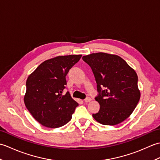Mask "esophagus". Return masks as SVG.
<instances>
[{"label":"esophagus","instance_id":"obj_1","mask_svg":"<svg viewBox=\"0 0 160 160\" xmlns=\"http://www.w3.org/2000/svg\"><path fill=\"white\" fill-rule=\"evenodd\" d=\"M91 100V99L90 97H87L85 99H84V102H89Z\"/></svg>","mask_w":160,"mask_h":160}]
</instances>
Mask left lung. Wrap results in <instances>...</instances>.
<instances>
[{
	"label": "left lung",
	"instance_id": "8db88e82",
	"mask_svg": "<svg viewBox=\"0 0 160 160\" xmlns=\"http://www.w3.org/2000/svg\"><path fill=\"white\" fill-rule=\"evenodd\" d=\"M82 60L92 69L97 83L100 111L93 118L104 125H116L130 116L140 98L137 73L120 56L91 53Z\"/></svg>",
	"mask_w": 160,
	"mask_h": 160
}]
</instances>
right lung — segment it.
Masks as SVG:
<instances>
[{"label": "right lung", "instance_id": "right-lung-1", "mask_svg": "<svg viewBox=\"0 0 160 160\" xmlns=\"http://www.w3.org/2000/svg\"><path fill=\"white\" fill-rule=\"evenodd\" d=\"M82 55L58 56L45 60L26 82L25 104L30 113L44 127L58 128L68 123L78 104L69 91L63 94L66 76Z\"/></svg>", "mask_w": 160, "mask_h": 160}]
</instances>
